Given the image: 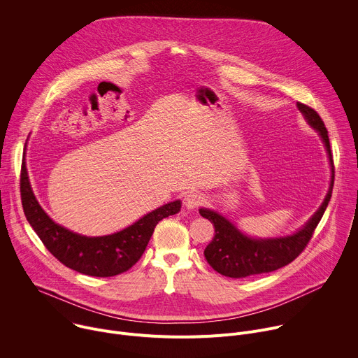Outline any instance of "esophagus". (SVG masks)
<instances>
[{
  "mask_svg": "<svg viewBox=\"0 0 358 358\" xmlns=\"http://www.w3.org/2000/svg\"><path fill=\"white\" fill-rule=\"evenodd\" d=\"M202 202H203V196L201 192H196V191H189L184 196V203L188 210L198 208Z\"/></svg>",
  "mask_w": 358,
  "mask_h": 358,
  "instance_id": "1",
  "label": "esophagus"
}]
</instances>
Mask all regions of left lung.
Wrapping results in <instances>:
<instances>
[{
  "label": "left lung",
  "mask_w": 358,
  "mask_h": 358,
  "mask_svg": "<svg viewBox=\"0 0 358 358\" xmlns=\"http://www.w3.org/2000/svg\"><path fill=\"white\" fill-rule=\"evenodd\" d=\"M299 110L304 115L309 124L319 131L324 145L329 151L331 164V184L322 207L299 232L286 238L275 239H252L242 235L228 220L211 210H199L201 217L213 222L215 234L213 241L207 245L203 255L210 266L218 273L228 278H246L278 271L293 262L310 242L317 224L320 222L331 198L334 184V163L330 150V141L324 122L319 113L310 106L297 101Z\"/></svg>",
  "instance_id": "left-lung-1"
}]
</instances>
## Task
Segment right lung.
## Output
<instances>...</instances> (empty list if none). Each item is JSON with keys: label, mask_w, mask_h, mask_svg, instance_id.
<instances>
[{"label": "right lung", "mask_w": 358, "mask_h": 358, "mask_svg": "<svg viewBox=\"0 0 358 358\" xmlns=\"http://www.w3.org/2000/svg\"><path fill=\"white\" fill-rule=\"evenodd\" d=\"M20 185L24 214L45 248L65 266L97 278L116 276L136 265L156 225L181 208V202L174 201L144 215L120 232L89 238L68 231L45 214L31 189L25 163L21 167Z\"/></svg>", "instance_id": "obj_1"}]
</instances>
